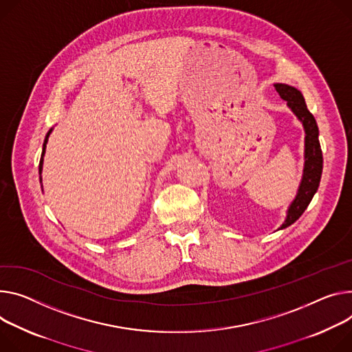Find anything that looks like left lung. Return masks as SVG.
<instances>
[{
  "label": "left lung",
  "mask_w": 352,
  "mask_h": 352,
  "mask_svg": "<svg viewBox=\"0 0 352 352\" xmlns=\"http://www.w3.org/2000/svg\"><path fill=\"white\" fill-rule=\"evenodd\" d=\"M279 97L302 122L305 129V167L298 194L286 212V219L279 229H285L295 223L306 210L320 184L323 171V153L318 142V127L314 116L309 112L303 95L295 87L287 84H274Z\"/></svg>",
  "instance_id": "1"
}]
</instances>
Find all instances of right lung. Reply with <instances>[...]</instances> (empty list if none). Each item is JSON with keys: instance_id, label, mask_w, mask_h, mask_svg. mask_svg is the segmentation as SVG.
I'll list each match as a JSON object with an SVG mask.
<instances>
[{"instance_id": "obj_1", "label": "right lung", "mask_w": 352, "mask_h": 352, "mask_svg": "<svg viewBox=\"0 0 352 352\" xmlns=\"http://www.w3.org/2000/svg\"><path fill=\"white\" fill-rule=\"evenodd\" d=\"M53 129H50L45 138V142H43V148H42V155H41V162H39V175L42 174V168H43V155H45V151H46V144H47V140H49V136L52 133ZM41 182H42V177H41Z\"/></svg>"}]
</instances>
